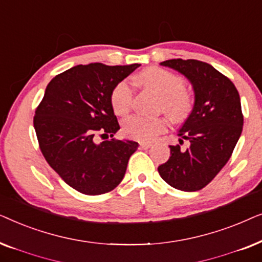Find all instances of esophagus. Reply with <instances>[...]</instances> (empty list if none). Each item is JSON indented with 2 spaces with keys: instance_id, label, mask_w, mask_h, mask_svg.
<instances>
[{
  "instance_id": "esophagus-1",
  "label": "esophagus",
  "mask_w": 262,
  "mask_h": 262,
  "mask_svg": "<svg viewBox=\"0 0 262 262\" xmlns=\"http://www.w3.org/2000/svg\"><path fill=\"white\" fill-rule=\"evenodd\" d=\"M139 145H141V148L142 149H149L150 146H151L152 144L151 143H146V142H142V143H139Z\"/></svg>"
}]
</instances>
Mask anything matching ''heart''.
Instances as JSON below:
<instances>
[{
  "mask_svg": "<svg viewBox=\"0 0 262 262\" xmlns=\"http://www.w3.org/2000/svg\"><path fill=\"white\" fill-rule=\"evenodd\" d=\"M139 81L160 96V108L171 120L182 121L191 113L192 96L184 87V81L180 76L163 68L151 67L142 71ZM134 95V87L128 81H121L114 87L111 103L118 116H125L130 112ZM167 125L168 121L163 117L134 116L125 120L124 132L137 141H151L166 130Z\"/></svg>",
  "mask_w": 262,
  "mask_h": 262,
  "instance_id": "heart-1",
  "label": "heart"
}]
</instances>
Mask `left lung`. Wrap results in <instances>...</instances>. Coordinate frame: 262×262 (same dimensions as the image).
Wrapping results in <instances>:
<instances>
[{
	"mask_svg": "<svg viewBox=\"0 0 262 262\" xmlns=\"http://www.w3.org/2000/svg\"><path fill=\"white\" fill-rule=\"evenodd\" d=\"M188 78L194 91V106L179 131L180 144L169 145L170 157L159 166L161 178L185 192L209 185L230 159L243 127L241 101L235 84L212 66L195 59L164 60Z\"/></svg>",
	"mask_w": 262,
	"mask_h": 262,
	"instance_id": "8db88e82",
	"label": "left lung"
}]
</instances>
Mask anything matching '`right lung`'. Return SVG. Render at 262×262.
Returning a JSON list of instances; mask_svg holds the SVG:
<instances>
[{
	"mask_svg": "<svg viewBox=\"0 0 262 262\" xmlns=\"http://www.w3.org/2000/svg\"><path fill=\"white\" fill-rule=\"evenodd\" d=\"M138 67H73L50 81L35 110L33 125L45 160L83 194L99 195L116 188L138 148L137 142L113 137L120 126L111 103L114 87ZM98 137L106 141L98 142Z\"/></svg>",
	"mask_w": 262,
	"mask_h": 262,
	"instance_id": "right-lung-1",
	"label": "right lung"
}]
</instances>
